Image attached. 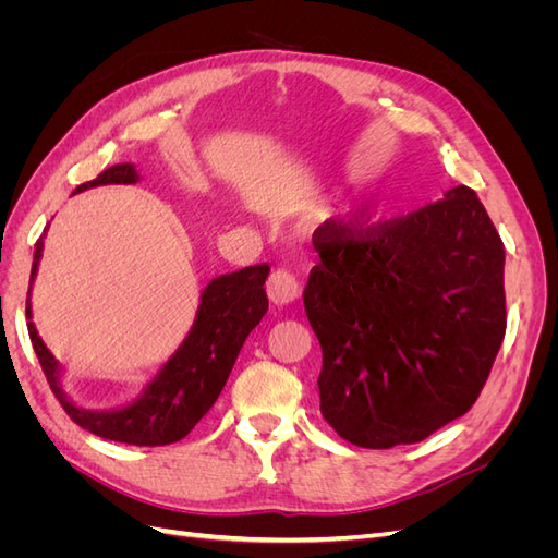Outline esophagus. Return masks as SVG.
<instances>
[{
    "label": "esophagus",
    "instance_id": "esophagus-1",
    "mask_svg": "<svg viewBox=\"0 0 558 558\" xmlns=\"http://www.w3.org/2000/svg\"><path fill=\"white\" fill-rule=\"evenodd\" d=\"M267 295L275 305H291L300 295V281L295 279L291 269L279 267L267 279Z\"/></svg>",
    "mask_w": 558,
    "mask_h": 558
}]
</instances>
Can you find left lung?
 <instances>
[{
	"label": "left lung",
	"mask_w": 558,
	"mask_h": 558,
	"mask_svg": "<svg viewBox=\"0 0 558 558\" xmlns=\"http://www.w3.org/2000/svg\"><path fill=\"white\" fill-rule=\"evenodd\" d=\"M305 312L324 351L320 414L347 442L391 449L463 416L505 337V246L456 185L404 218L326 221Z\"/></svg>",
	"instance_id": "1"
}]
</instances>
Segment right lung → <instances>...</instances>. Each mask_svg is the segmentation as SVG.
<instances>
[{"label":"right lung","mask_w":558,"mask_h":558,"mask_svg":"<svg viewBox=\"0 0 558 558\" xmlns=\"http://www.w3.org/2000/svg\"><path fill=\"white\" fill-rule=\"evenodd\" d=\"M140 172L132 162L113 165L97 179L81 183L74 193H83L95 185L107 183H137ZM44 251V238L35 246L32 260L29 291H27V318H32V283H35L39 260ZM269 265L244 267L240 272H230L211 279L199 295V307L193 328L185 335L181 347L172 353L160 373L148 381L140 398H134L125 408L118 410H86L62 391V367L53 353L48 351L39 337L35 324L27 320L29 340L37 351L44 375L60 400L62 410L72 416L74 424L90 430L105 440L137 445V447H162L179 442L189 435L197 421L205 416L216 398L221 396L230 377V369L240 356V349L248 332L260 324L267 312L265 279Z\"/></svg>","instance_id":"right-lung-1"}]
</instances>
